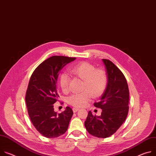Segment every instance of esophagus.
I'll return each mask as SVG.
<instances>
[{
  "instance_id": "1",
  "label": "esophagus",
  "mask_w": 156,
  "mask_h": 156,
  "mask_svg": "<svg viewBox=\"0 0 156 156\" xmlns=\"http://www.w3.org/2000/svg\"><path fill=\"white\" fill-rule=\"evenodd\" d=\"M79 109H80V108H76V107L73 108V111L74 112H76L78 111Z\"/></svg>"
}]
</instances>
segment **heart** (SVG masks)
Wrapping results in <instances>:
<instances>
[{
  "label": "heart",
  "mask_w": 156,
  "mask_h": 156,
  "mask_svg": "<svg viewBox=\"0 0 156 156\" xmlns=\"http://www.w3.org/2000/svg\"><path fill=\"white\" fill-rule=\"evenodd\" d=\"M73 73L83 80L81 93L72 94L68 98V102L75 107L85 106L91 96L98 98L105 91L108 84V76L105 70L96 69L94 66L88 62H81L72 68ZM69 76L63 73L60 77V85L65 93L68 91Z\"/></svg>",
  "instance_id": "obj_1"
}]
</instances>
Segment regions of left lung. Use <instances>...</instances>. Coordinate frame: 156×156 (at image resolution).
<instances>
[{
  "label": "left lung",
  "mask_w": 156,
  "mask_h": 156,
  "mask_svg": "<svg viewBox=\"0 0 156 156\" xmlns=\"http://www.w3.org/2000/svg\"><path fill=\"white\" fill-rule=\"evenodd\" d=\"M108 76V84L100 101L94 106L102 109L101 116L88 112L84 126L88 132L97 137L111 136L124 122L129 110V92L121 71L111 61L102 59Z\"/></svg>",
  "instance_id": "1"
}]
</instances>
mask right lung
<instances>
[{"label":"right lung","mask_w":156,"mask_h":156,"mask_svg":"<svg viewBox=\"0 0 156 156\" xmlns=\"http://www.w3.org/2000/svg\"><path fill=\"white\" fill-rule=\"evenodd\" d=\"M75 59L53 56L40 64L30 77L25 96L28 113L36 129L47 138L65 134L73 115L68 106L57 114L53 104L59 97L56 84L59 73L66 65Z\"/></svg>","instance_id":"add662e5"}]
</instances>
